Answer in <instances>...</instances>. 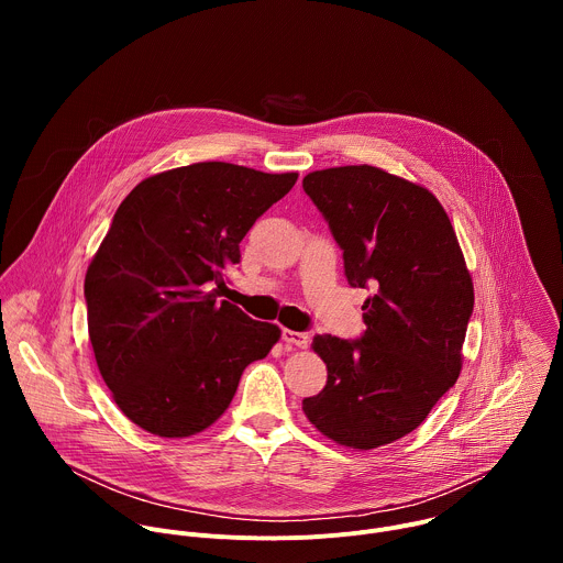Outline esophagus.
I'll return each instance as SVG.
<instances>
[{"label":"esophagus","instance_id":"obj_1","mask_svg":"<svg viewBox=\"0 0 563 563\" xmlns=\"http://www.w3.org/2000/svg\"><path fill=\"white\" fill-rule=\"evenodd\" d=\"M283 341L294 345V347H300L305 350L309 345V334L307 332H294V330H283Z\"/></svg>","mask_w":563,"mask_h":563}]
</instances>
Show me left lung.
<instances>
[{
    "mask_svg": "<svg viewBox=\"0 0 563 563\" xmlns=\"http://www.w3.org/2000/svg\"><path fill=\"white\" fill-rule=\"evenodd\" d=\"M302 189L330 222L350 287L374 291L358 341L313 336L328 383L302 400V412L339 445L374 450L417 430L456 383L472 276L445 209L426 187L350 165L307 174Z\"/></svg>",
    "mask_w": 563,
    "mask_h": 563,
    "instance_id": "1",
    "label": "left lung"
}]
</instances>
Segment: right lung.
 I'll use <instances>...</instances> for the list:
<instances>
[{"mask_svg": "<svg viewBox=\"0 0 563 563\" xmlns=\"http://www.w3.org/2000/svg\"><path fill=\"white\" fill-rule=\"evenodd\" d=\"M296 180L196 163L142 180L118 207L85 278L89 339L118 408L142 430H207L245 367L278 343V325L218 296L240 240Z\"/></svg>", "mask_w": 563, "mask_h": 563, "instance_id": "obj_1", "label": "right lung"}]
</instances>
